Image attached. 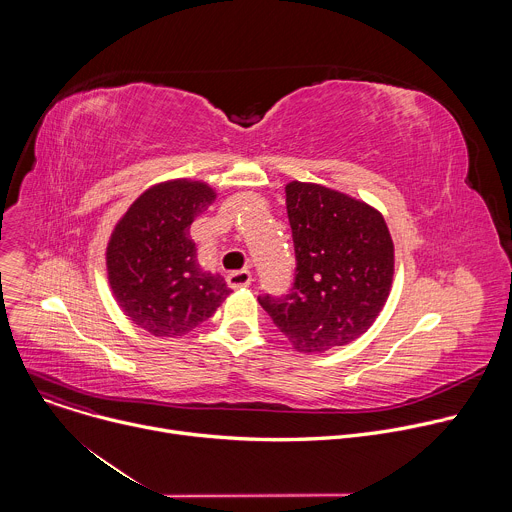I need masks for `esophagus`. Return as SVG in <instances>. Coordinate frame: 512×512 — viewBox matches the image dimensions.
<instances>
[{
    "mask_svg": "<svg viewBox=\"0 0 512 512\" xmlns=\"http://www.w3.org/2000/svg\"><path fill=\"white\" fill-rule=\"evenodd\" d=\"M251 281H253V277H251V273H249L247 269H243V271H233V273H229V277H227V283H229V287H233V289L249 287Z\"/></svg>",
    "mask_w": 512,
    "mask_h": 512,
    "instance_id": "1",
    "label": "esophagus"
}]
</instances>
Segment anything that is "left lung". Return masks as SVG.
Segmentation results:
<instances>
[{
    "label": "left lung",
    "mask_w": 512,
    "mask_h": 512,
    "mask_svg": "<svg viewBox=\"0 0 512 512\" xmlns=\"http://www.w3.org/2000/svg\"><path fill=\"white\" fill-rule=\"evenodd\" d=\"M296 249L287 296H259L261 308L300 352H324L367 332L393 283V239L373 206L320 184L285 186Z\"/></svg>",
    "instance_id": "obj_1"
}]
</instances>
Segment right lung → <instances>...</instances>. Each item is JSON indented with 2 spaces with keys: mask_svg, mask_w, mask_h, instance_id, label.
I'll list each match as a JSON object with an SVG mask.
<instances>
[{
  "mask_svg": "<svg viewBox=\"0 0 512 512\" xmlns=\"http://www.w3.org/2000/svg\"><path fill=\"white\" fill-rule=\"evenodd\" d=\"M216 194L204 182L174 180L143 192L107 247L113 296L125 316L154 336H184L231 294L221 275L202 271L190 225Z\"/></svg>",
  "mask_w": 512,
  "mask_h": 512,
  "instance_id": "1",
  "label": "right lung"
}]
</instances>
